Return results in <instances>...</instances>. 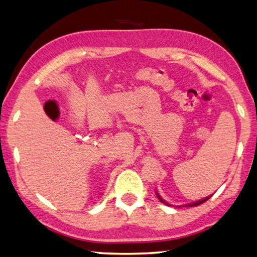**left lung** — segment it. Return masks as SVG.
I'll return each instance as SVG.
<instances>
[{
    "label": "left lung",
    "instance_id": "left-lung-1",
    "mask_svg": "<svg viewBox=\"0 0 257 257\" xmlns=\"http://www.w3.org/2000/svg\"><path fill=\"white\" fill-rule=\"evenodd\" d=\"M156 195L158 197V199L161 200V202H163V203H165V204H169L167 202H165L164 200H163L160 195H158V193L156 192ZM211 198V195H210V197H207V198H204V199H202V200H199V201H197V202H193V203H190V204H186V207H195V206H199V204H201V203H203V202H206V201H208V200Z\"/></svg>",
    "mask_w": 257,
    "mask_h": 257
}]
</instances>
